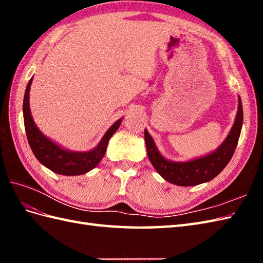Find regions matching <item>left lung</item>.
Wrapping results in <instances>:
<instances>
[{"label":"left lung","mask_w":263,"mask_h":263,"mask_svg":"<svg viewBox=\"0 0 263 263\" xmlns=\"http://www.w3.org/2000/svg\"><path fill=\"white\" fill-rule=\"evenodd\" d=\"M243 125V107L238 96L237 114L230 133L219 147L206 155L186 161H173L160 154L153 137L144 128L147 154L155 170L167 182L178 186H194L211 181L225 168L235 152Z\"/></svg>","instance_id":"8db88e82"}]
</instances>
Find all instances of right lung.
Here are the masks:
<instances>
[{"label": "right lung", "mask_w": 263, "mask_h": 263, "mask_svg": "<svg viewBox=\"0 0 263 263\" xmlns=\"http://www.w3.org/2000/svg\"><path fill=\"white\" fill-rule=\"evenodd\" d=\"M31 83L32 78L28 82L26 88L22 111H24L27 139L35 157L39 160V163L60 175H82L93 170L100 163V160L103 159L109 139L116 132L117 128L120 127L123 117L117 120L106 131L102 140L91 150H88V152H73V150L65 149L61 144L53 141L52 139L44 135L36 125L35 121H33L29 105V92Z\"/></svg>", "instance_id": "right-lung-1"}]
</instances>
